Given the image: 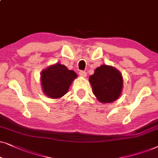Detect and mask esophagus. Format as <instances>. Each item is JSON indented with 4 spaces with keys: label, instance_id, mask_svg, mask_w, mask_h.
I'll use <instances>...</instances> for the list:
<instances>
[{
    "label": "esophagus",
    "instance_id": "1",
    "mask_svg": "<svg viewBox=\"0 0 158 158\" xmlns=\"http://www.w3.org/2000/svg\"><path fill=\"white\" fill-rule=\"evenodd\" d=\"M79 76H80V77H85L86 76H87V73H86L85 71H80L79 72Z\"/></svg>",
    "mask_w": 158,
    "mask_h": 158
}]
</instances>
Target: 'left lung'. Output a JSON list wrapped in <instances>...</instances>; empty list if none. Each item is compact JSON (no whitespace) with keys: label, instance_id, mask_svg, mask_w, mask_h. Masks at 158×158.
<instances>
[{"label":"left lung","instance_id":"left-lung-1","mask_svg":"<svg viewBox=\"0 0 158 158\" xmlns=\"http://www.w3.org/2000/svg\"><path fill=\"white\" fill-rule=\"evenodd\" d=\"M92 92L97 99L102 103H110L117 100L123 89V77L114 67L101 65L89 77Z\"/></svg>","mask_w":158,"mask_h":158}]
</instances>
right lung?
<instances>
[{
    "label": "right lung",
    "mask_w": 158,
    "mask_h": 158,
    "mask_svg": "<svg viewBox=\"0 0 158 158\" xmlns=\"http://www.w3.org/2000/svg\"><path fill=\"white\" fill-rule=\"evenodd\" d=\"M77 77V73L69 70L64 65H52L41 72L43 91L50 98H61L68 92L71 83Z\"/></svg>",
    "instance_id": "1"
}]
</instances>
